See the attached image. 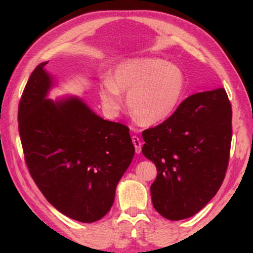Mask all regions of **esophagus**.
<instances>
[{"label":"esophagus","mask_w":253,"mask_h":253,"mask_svg":"<svg viewBox=\"0 0 253 253\" xmlns=\"http://www.w3.org/2000/svg\"><path fill=\"white\" fill-rule=\"evenodd\" d=\"M132 143L133 146H135V149H136V153L139 154L141 152V147H142V143L140 141V139H139L137 136H133L132 137Z\"/></svg>","instance_id":"34e87169"}]
</instances>
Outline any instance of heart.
Here are the masks:
<instances>
[{
  "mask_svg": "<svg viewBox=\"0 0 253 253\" xmlns=\"http://www.w3.org/2000/svg\"><path fill=\"white\" fill-rule=\"evenodd\" d=\"M185 77L180 69L155 57H135L121 62L98 87L102 103L116 113L123 93L135 120L141 125H155L173 114L184 92Z\"/></svg>",
  "mask_w": 253,
  "mask_h": 253,
  "instance_id": "obj_1",
  "label": "heart"
}]
</instances>
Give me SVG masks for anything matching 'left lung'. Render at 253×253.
Segmentation results:
<instances>
[{
  "instance_id": "1",
  "label": "left lung",
  "mask_w": 253,
  "mask_h": 253,
  "mask_svg": "<svg viewBox=\"0 0 253 253\" xmlns=\"http://www.w3.org/2000/svg\"><path fill=\"white\" fill-rule=\"evenodd\" d=\"M142 138V154L158 170L150 188L154 209L170 221L195 215L216 195L226 174L232 142L226 91L188 96Z\"/></svg>"
}]
</instances>
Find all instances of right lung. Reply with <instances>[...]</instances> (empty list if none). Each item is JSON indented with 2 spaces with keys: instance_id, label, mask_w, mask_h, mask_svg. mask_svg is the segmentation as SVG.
Listing matches in <instances>:
<instances>
[{
  "instance_id": "obj_1",
  "label": "right lung",
  "mask_w": 253,
  "mask_h": 253,
  "mask_svg": "<svg viewBox=\"0 0 253 253\" xmlns=\"http://www.w3.org/2000/svg\"><path fill=\"white\" fill-rule=\"evenodd\" d=\"M32 72L18 107V128L29 173L58 212L83 223L110 211L118 181L130 165L128 127L103 120L76 95L53 101L56 85L45 71Z\"/></svg>"
}]
</instances>
